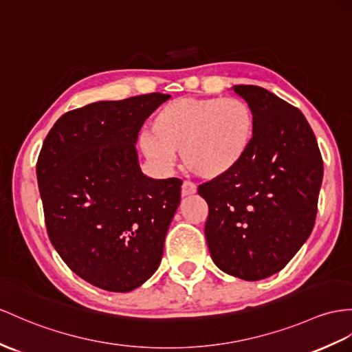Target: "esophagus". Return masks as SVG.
I'll list each match as a JSON object with an SVG mask.
<instances>
[{
  "label": "esophagus",
  "instance_id": "esophagus-1",
  "mask_svg": "<svg viewBox=\"0 0 352 352\" xmlns=\"http://www.w3.org/2000/svg\"><path fill=\"white\" fill-rule=\"evenodd\" d=\"M195 192H197L195 184H192V182H190V181H185V182L182 184V195H184V197L192 195V194H195Z\"/></svg>",
  "mask_w": 352,
  "mask_h": 352
}]
</instances>
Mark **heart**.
<instances>
[{
  "label": "heart",
  "instance_id": "obj_1",
  "mask_svg": "<svg viewBox=\"0 0 352 352\" xmlns=\"http://www.w3.org/2000/svg\"><path fill=\"white\" fill-rule=\"evenodd\" d=\"M142 149L153 164L168 168L182 151L185 167L203 179L231 173L248 155L255 135V113L241 98L182 97L153 118Z\"/></svg>",
  "mask_w": 352,
  "mask_h": 352
}]
</instances>
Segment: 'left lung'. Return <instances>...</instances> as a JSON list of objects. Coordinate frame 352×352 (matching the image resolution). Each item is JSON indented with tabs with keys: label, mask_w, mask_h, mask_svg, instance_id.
<instances>
[{
	"label": "left lung",
	"mask_w": 352,
	"mask_h": 352,
	"mask_svg": "<svg viewBox=\"0 0 352 352\" xmlns=\"http://www.w3.org/2000/svg\"><path fill=\"white\" fill-rule=\"evenodd\" d=\"M234 92L255 113V135L231 173L199 186L208 201L204 226L212 260L231 276L275 275L311 236L318 210L322 158L297 107L254 85Z\"/></svg>",
	"instance_id": "obj_1"
}]
</instances>
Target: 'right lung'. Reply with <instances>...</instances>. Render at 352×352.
I'll return each mask as SVG.
<instances>
[{"instance_id": "right-lung-1", "label": "right lung", "mask_w": 352, "mask_h": 352, "mask_svg": "<svg viewBox=\"0 0 352 352\" xmlns=\"http://www.w3.org/2000/svg\"><path fill=\"white\" fill-rule=\"evenodd\" d=\"M168 98L152 92L70 110L43 142L37 181L49 239L77 276L101 289L128 293L161 263L182 181L144 176L134 143Z\"/></svg>"}]
</instances>
